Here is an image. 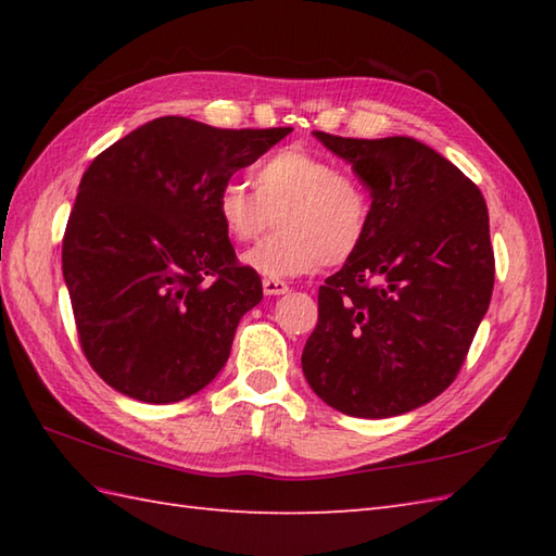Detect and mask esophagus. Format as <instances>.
<instances>
[{
	"mask_svg": "<svg viewBox=\"0 0 556 556\" xmlns=\"http://www.w3.org/2000/svg\"><path fill=\"white\" fill-rule=\"evenodd\" d=\"M263 291L267 293V296H281V293L289 291V285H287V281H281V279H275V277H265L263 279Z\"/></svg>",
	"mask_w": 556,
	"mask_h": 556,
	"instance_id": "34e87169",
	"label": "esophagus"
}]
</instances>
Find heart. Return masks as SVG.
<instances>
[{"label": "heart", "mask_w": 556, "mask_h": 556, "mask_svg": "<svg viewBox=\"0 0 556 556\" xmlns=\"http://www.w3.org/2000/svg\"><path fill=\"white\" fill-rule=\"evenodd\" d=\"M219 224L233 241H253L277 219L279 231L253 245L243 265L265 277H299L323 263L344 265L368 239L372 198L337 162L303 146H287L257 164L255 188L222 184Z\"/></svg>", "instance_id": "b5f03b06"}]
</instances>
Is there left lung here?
Wrapping results in <instances>:
<instances>
[{"mask_svg":"<svg viewBox=\"0 0 556 556\" xmlns=\"http://www.w3.org/2000/svg\"><path fill=\"white\" fill-rule=\"evenodd\" d=\"M315 136L353 164L372 195V219L361 251L317 291L303 375L346 416H401L456 380L488 313L494 251L485 198L413 138Z\"/></svg>","mask_w":556,"mask_h":556,"instance_id":"left-lung-1","label":"left lung"}]
</instances>
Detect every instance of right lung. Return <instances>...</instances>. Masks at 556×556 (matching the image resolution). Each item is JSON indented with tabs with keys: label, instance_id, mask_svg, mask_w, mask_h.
<instances>
[{
	"label": "right lung",
	"instance_id": "obj_1",
	"mask_svg": "<svg viewBox=\"0 0 556 556\" xmlns=\"http://www.w3.org/2000/svg\"><path fill=\"white\" fill-rule=\"evenodd\" d=\"M291 131L160 116L90 162L62 269L83 356L116 392L174 404L224 368L263 281L236 257L215 198Z\"/></svg>",
	"mask_w": 556,
	"mask_h": 556
}]
</instances>
